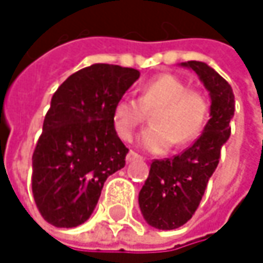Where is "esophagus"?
<instances>
[{
    "label": "esophagus",
    "mask_w": 263,
    "mask_h": 263,
    "mask_svg": "<svg viewBox=\"0 0 263 263\" xmlns=\"http://www.w3.org/2000/svg\"><path fill=\"white\" fill-rule=\"evenodd\" d=\"M138 160H141V157H140L138 154H135V152H132V151H129V152H128V155H126V161H128V163H132V161H138Z\"/></svg>",
    "instance_id": "esophagus-1"
}]
</instances>
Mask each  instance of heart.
<instances>
[{"instance_id":"b5f03b06","label":"heart","mask_w":263,"mask_h":263,"mask_svg":"<svg viewBox=\"0 0 263 263\" xmlns=\"http://www.w3.org/2000/svg\"><path fill=\"white\" fill-rule=\"evenodd\" d=\"M151 117V128L141 134L144 149L161 154L174 143L187 144L198 138L205 126L209 103L205 97L189 89L181 78L163 73L140 86L138 99L120 97L112 106V125L122 140H131L137 128Z\"/></svg>"}]
</instances>
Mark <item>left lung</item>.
<instances>
[{"label": "left lung", "mask_w": 263, "mask_h": 263, "mask_svg": "<svg viewBox=\"0 0 263 263\" xmlns=\"http://www.w3.org/2000/svg\"><path fill=\"white\" fill-rule=\"evenodd\" d=\"M180 65L193 70L209 91L210 120L183 154L151 164L149 177L138 193V205L144 221L158 230L178 229L192 218L219 163L235 116V94L227 80L204 62L189 61Z\"/></svg>", "instance_id": "8db88e82"}]
</instances>
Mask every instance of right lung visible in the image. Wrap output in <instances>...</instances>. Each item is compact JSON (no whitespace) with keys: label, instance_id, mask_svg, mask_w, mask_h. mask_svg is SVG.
<instances>
[{"label":"right lung","instance_id":"right-lung-1","mask_svg":"<svg viewBox=\"0 0 263 263\" xmlns=\"http://www.w3.org/2000/svg\"><path fill=\"white\" fill-rule=\"evenodd\" d=\"M140 71L92 64L51 97L33 152L31 190L42 218L71 229L88 221L109 175L125 167L128 147L112 125V106Z\"/></svg>","mask_w":263,"mask_h":263}]
</instances>
